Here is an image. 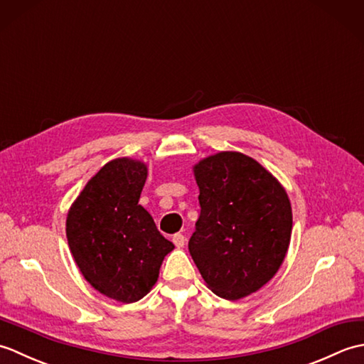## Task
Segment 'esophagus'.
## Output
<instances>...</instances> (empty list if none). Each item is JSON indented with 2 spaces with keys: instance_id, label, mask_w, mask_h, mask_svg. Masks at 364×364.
<instances>
[{
  "instance_id": "1",
  "label": "esophagus",
  "mask_w": 364,
  "mask_h": 364,
  "mask_svg": "<svg viewBox=\"0 0 364 364\" xmlns=\"http://www.w3.org/2000/svg\"><path fill=\"white\" fill-rule=\"evenodd\" d=\"M172 241L178 247V249H181V247H184V244H186V237H184V235H181V233H176V235H173Z\"/></svg>"
}]
</instances>
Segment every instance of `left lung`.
Returning <instances> with one entry per match:
<instances>
[{"instance_id":"1","label":"left lung","mask_w":364,"mask_h":364,"mask_svg":"<svg viewBox=\"0 0 364 364\" xmlns=\"http://www.w3.org/2000/svg\"><path fill=\"white\" fill-rule=\"evenodd\" d=\"M200 215L189 252L215 296L237 300L262 288L288 252L292 211L284 188L258 161L220 151L194 166Z\"/></svg>"}]
</instances>
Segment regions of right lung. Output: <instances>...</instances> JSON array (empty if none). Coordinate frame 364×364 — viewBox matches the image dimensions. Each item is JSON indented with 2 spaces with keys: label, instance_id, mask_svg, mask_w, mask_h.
Instances as JSON below:
<instances>
[{
  "label": "right lung",
  "instance_id": "add662e5",
  "mask_svg": "<svg viewBox=\"0 0 364 364\" xmlns=\"http://www.w3.org/2000/svg\"><path fill=\"white\" fill-rule=\"evenodd\" d=\"M145 180L142 161L112 159L90 178L67 214V241L81 274L122 304L150 292L164 257L175 249L139 205Z\"/></svg>",
  "mask_w": 364,
  "mask_h": 364
}]
</instances>
